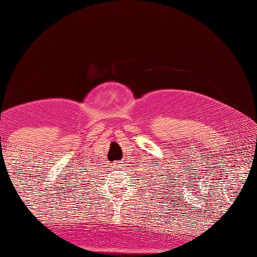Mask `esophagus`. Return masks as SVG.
<instances>
[{"label":"esophagus","instance_id":"1","mask_svg":"<svg viewBox=\"0 0 257 257\" xmlns=\"http://www.w3.org/2000/svg\"><path fill=\"white\" fill-rule=\"evenodd\" d=\"M112 165H113V168H120V163H119V162L114 163V164H112Z\"/></svg>","mask_w":257,"mask_h":257}]
</instances>
